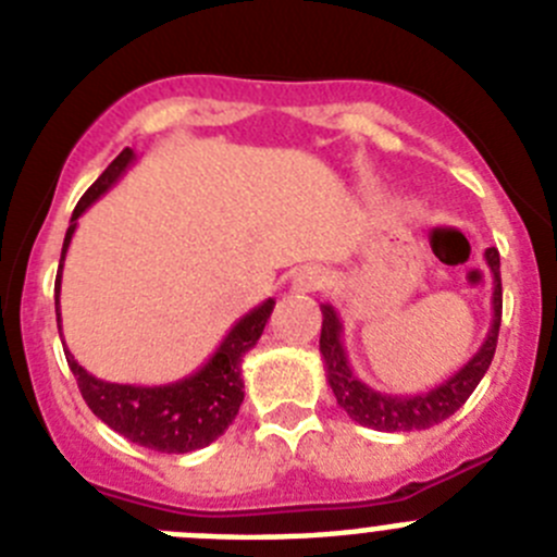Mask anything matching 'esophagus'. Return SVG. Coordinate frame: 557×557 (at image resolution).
Returning <instances> with one entry per match:
<instances>
[{
    "mask_svg": "<svg viewBox=\"0 0 557 557\" xmlns=\"http://www.w3.org/2000/svg\"><path fill=\"white\" fill-rule=\"evenodd\" d=\"M325 285V272L320 267H305L294 274L290 280V290L294 294H312V290L323 288Z\"/></svg>",
    "mask_w": 557,
    "mask_h": 557,
    "instance_id": "34e87169",
    "label": "esophagus"
}]
</instances>
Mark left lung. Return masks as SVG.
<instances>
[{
    "mask_svg": "<svg viewBox=\"0 0 557 557\" xmlns=\"http://www.w3.org/2000/svg\"><path fill=\"white\" fill-rule=\"evenodd\" d=\"M485 261L493 274V320L485 342L453 377H447L445 383L431 387V391L414 393V396H387V393L374 391L363 380H358L350 361H347L339 314L329 301L320 305V312H323L320 356H323L325 380L334 391L336 404L356 423L374 431H423L442 423V420H447L463 407L466 398L474 393V387L480 385V380L491 369L498 329H502V258H498L496 247H487Z\"/></svg>",
    "mask_w": 557,
    "mask_h": 557,
    "instance_id": "left-lung-1",
    "label": "left lung"
}]
</instances>
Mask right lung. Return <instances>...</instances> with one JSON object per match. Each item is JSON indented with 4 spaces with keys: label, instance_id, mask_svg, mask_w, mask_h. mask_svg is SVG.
Wrapping results in <instances>:
<instances>
[{
    "label": "right lung",
    "instance_id": "right-lung-1",
    "mask_svg": "<svg viewBox=\"0 0 557 557\" xmlns=\"http://www.w3.org/2000/svg\"><path fill=\"white\" fill-rule=\"evenodd\" d=\"M134 150L126 148L107 170L99 174L97 183L83 194L77 201L75 212L70 218V228H66L64 247H61L59 274H55V323H59L61 336V269H64L66 250H70L72 234L77 228V218L107 194L123 172L134 164ZM274 310V299L261 301L252 307L250 312L243 314L237 323L232 325L218 350L201 363L194 374L183 380H174L166 385H121L107 383V380L94 377L91 372L75 361L64 345L66 363H70L72 374H75L77 387H81L83 398H86L88 409L97 414L102 423L110 425L128 442L148 450L159 453H190L199 447L212 445L228 425L234 423L239 412V404L245 398L243 383V358L247 350L256 347L261 339L263 325H267L269 314Z\"/></svg>",
    "mask_w": 557,
    "mask_h": 557
}]
</instances>
